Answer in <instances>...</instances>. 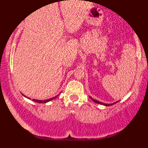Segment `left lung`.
Segmentation results:
<instances>
[{"label":"left lung","instance_id":"1","mask_svg":"<svg viewBox=\"0 0 148 148\" xmlns=\"http://www.w3.org/2000/svg\"><path fill=\"white\" fill-rule=\"evenodd\" d=\"M90 99L92 100V101H94L95 102V103H100V104H102V105H104V106H111V105H113V104H115V103H116L117 102H118V101H116V102H115V103H111V104H108V103H103V102H100V101H97V100H95V99H92V97H90Z\"/></svg>","mask_w":148,"mask_h":148}]
</instances>
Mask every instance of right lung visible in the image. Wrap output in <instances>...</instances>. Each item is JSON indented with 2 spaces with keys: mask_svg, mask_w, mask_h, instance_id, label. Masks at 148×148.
I'll return each mask as SVG.
<instances>
[{
  "mask_svg": "<svg viewBox=\"0 0 148 148\" xmlns=\"http://www.w3.org/2000/svg\"><path fill=\"white\" fill-rule=\"evenodd\" d=\"M58 95H57L56 97H58ZM56 97H53V98H51V99H46V100H37V99H33V100L34 101H35V102H38V103H46V102H48V101H51V100L53 99L54 98H56ZM30 99V98H29Z\"/></svg>",
  "mask_w": 148,
  "mask_h": 148,
  "instance_id": "add662e5",
  "label": "right lung"
}]
</instances>
